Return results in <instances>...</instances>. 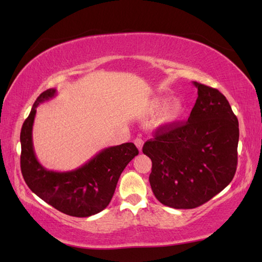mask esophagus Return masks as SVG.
Returning <instances> with one entry per match:
<instances>
[{"instance_id":"1","label":"esophagus","mask_w":262,"mask_h":262,"mask_svg":"<svg viewBox=\"0 0 262 262\" xmlns=\"http://www.w3.org/2000/svg\"><path fill=\"white\" fill-rule=\"evenodd\" d=\"M134 143H135V145L137 146V148L140 149V152H142V147H143V144H144L142 138L141 137H136L135 140H134Z\"/></svg>"}]
</instances>
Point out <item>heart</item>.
Instances as JSON below:
<instances>
[{"instance_id":"b5f03b06","label":"heart","mask_w":262,"mask_h":262,"mask_svg":"<svg viewBox=\"0 0 262 262\" xmlns=\"http://www.w3.org/2000/svg\"><path fill=\"white\" fill-rule=\"evenodd\" d=\"M168 101H169V99L166 97L158 98L154 101V108L158 109V110L162 109V108L165 107L166 103H168ZM183 111H185V104H183L182 101H180V100H176V101L172 102L169 105V107L165 109L164 115H163V119H164L165 122L174 121L183 114Z\"/></svg>"}]
</instances>
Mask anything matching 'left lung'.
<instances>
[{"instance_id": "left-lung-1", "label": "left lung", "mask_w": 262, "mask_h": 262, "mask_svg": "<svg viewBox=\"0 0 262 262\" xmlns=\"http://www.w3.org/2000/svg\"><path fill=\"white\" fill-rule=\"evenodd\" d=\"M198 98L186 122L155 130L143 153L152 160L154 196L176 209L207 203L232 181L237 165L238 121L217 89L193 82Z\"/></svg>"}]
</instances>
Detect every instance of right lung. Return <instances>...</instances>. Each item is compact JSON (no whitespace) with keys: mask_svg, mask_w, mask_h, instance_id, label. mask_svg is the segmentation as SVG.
I'll use <instances>...</instances> for the list:
<instances>
[{"mask_svg":"<svg viewBox=\"0 0 262 262\" xmlns=\"http://www.w3.org/2000/svg\"><path fill=\"white\" fill-rule=\"evenodd\" d=\"M55 96L56 89L43 91L22 125L21 172L30 190L48 205L66 215L89 217L109 205L121 172L138 154V149L133 143H124L103 148L75 170L57 172L43 168L33 151L32 126L36 108Z\"/></svg>","mask_w":262,"mask_h":262,"instance_id":"1","label":"right lung"}]
</instances>
